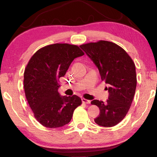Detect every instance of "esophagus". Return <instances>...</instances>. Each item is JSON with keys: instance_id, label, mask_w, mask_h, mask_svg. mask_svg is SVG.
Listing matches in <instances>:
<instances>
[{"instance_id": "obj_1", "label": "esophagus", "mask_w": 157, "mask_h": 157, "mask_svg": "<svg viewBox=\"0 0 157 157\" xmlns=\"http://www.w3.org/2000/svg\"><path fill=\"white\" fill-rule=\"evenodd\" d=\"M82 102L84 103V104H89V103H91V100H86L85 99V98H82Z\"/></svg>"}]
</instances>
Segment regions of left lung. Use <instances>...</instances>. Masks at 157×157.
<instances>
[{"label":"left lung","mask_w":157,"mask_h":157,"mask_svg":"<svg viewBox=\"0 0 157 157\" xmlns=\"http://www.w3.org/2000/svg\"><path fill=\"white\" fill-rule=\"evenodd\" d=\"M99 71L101 79L108 87L107 102L98 100L91 105L98 106L100 115L95 119L98 125H116L127 115L136 88V67L125 50L107 41H99L80 46Z\"/></svg>","instance_id":"8db88e82"}]
</instances>
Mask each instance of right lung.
Returning <instances> with one entry per match:
<instances>
[{
	"label": "right lung",
	"instance_id": "obj_1",
	"mask_svg": "<svg viewBox=\"0 0 157 157\" xmlns=\"http://www.w3.org/2000/svg\"><path fill=\"white\" fill-rule=\"evenodd\" d=\"M84 53L75 45L55 44L34 53L24 72L26 99L36 121L48 128L68 124L81 98L59 95V79L66 75L74 59Z\"/></svg>",
	"mask_w": 157,
	"mask_h": 157
}]
</instances>
